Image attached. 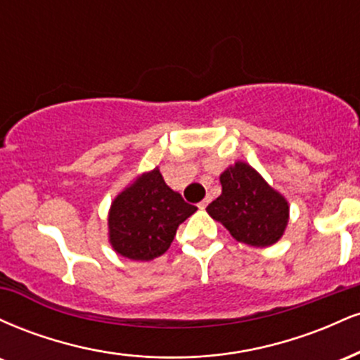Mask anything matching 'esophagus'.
<instances>
[{
  "label": "esophagus",
  "mask_w": 360,
  "mask_h": 360,
  "mask_svg": "<svg viewBox=\"0 0 360 360\" xmlns=\"http://www.w3.org/2000/svg\"><path fill=\"white\" fill-rule=\"evenodd\" d=\"M210 201H212V196H210V194H208V196H206V198H205V200H203V201H201V203H200V205H198V208L205 210V208H206V206H208V203H210Z\"/></svg>",
  "instance_id": "obj_1"
}]
</instances>
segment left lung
<instances>
[{
	"label": "left lung",
	"instance_id": "1",
	"mask_svg": "<svg viewBox=\"0 0 360 360\" xmlns=\"http://www.w3.org/2000/svg\"><path fill=\"white\" fill-rule=\"evenodd\" d=\"M221 194L206 208L235 240L252 247H269L283 237L289 205L283 194L245 162H235L221 172Z\"/></svg>",
	"mask_w": 360,
	"mask_h": 360
}]
</instances>
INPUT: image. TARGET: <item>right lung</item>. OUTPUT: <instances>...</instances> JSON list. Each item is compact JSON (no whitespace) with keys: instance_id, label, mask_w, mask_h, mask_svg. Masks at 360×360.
<instances>
[{"instance_id":"add662e5","label":"right lung","mask_w":360,"mask_h":360,"mask_svg":"<svg viewBox=\"0 0 360 360\" xmlns=\"http://www.w3.org/2000/svg\"><path fill=\"white\" fill-rule=\"evenodd\" d=\"M196 210L169 188L159 167L143 172L111 203V247L131 260L159 257L171 247L177 226Z\"/></svg>"}]
</instances>
